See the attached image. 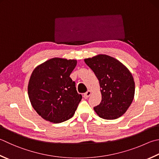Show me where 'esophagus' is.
Segmentation results:
<instances>
[{"label": "esophagus", "instance_id": "1", "mask_svg": "<svg viewBox=\"0 0 159 159\" xmlns=\"http://www.w3.org/2000/svg\"><path fill=\"white\" fill-rule=\"evenodd\" d=\"M91 95V91L89 90L88 91H86L85 93L84 94V98H88Z\"/></svg>", "mask_w": 159, "mask_h": 159}]
</instances>
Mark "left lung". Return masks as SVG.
Returning a JSON list of instances; mask_svg holds the SVG:
<instances>
[{"mask_svg": "<svg viewBox=\"0 0 159 159\" xmlns=\"http://www.w3.org/2000/svg\"><path fill=\"white\" fill-rule=\"evenodd\" d=\"M99 80L102 101L93 109L100 118L114 120L127 111L134 100L135 83L128 68L116 59L98 55L85 59Z\"/></svg>", "mask_w": 159, "mask_h": 159, "instance_id": "left-lung-1", "label": "left lung"}]
</instances>
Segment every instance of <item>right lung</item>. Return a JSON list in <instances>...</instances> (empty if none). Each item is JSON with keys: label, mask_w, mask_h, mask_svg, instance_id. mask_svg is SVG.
Segmentation results:
<instances>
[{"label": "right lung", "mask_w": 159, "mask_h": 159, "mask_svg": "<svg viewBox=\"0 0 159 159\" xmlns=\"http://www.w3.org/2000/svg\"><path fill=\"white\" fill-rule=\"evenodd\" d=\"M76 65L75 59L55 57L33 70L28 86L29 99L46 120L60 123L73 116L82 98L70 77Z\"/></svg>", "instance_id": "right-lung-1"}]
</instances>
